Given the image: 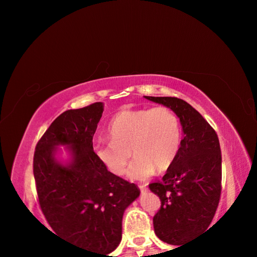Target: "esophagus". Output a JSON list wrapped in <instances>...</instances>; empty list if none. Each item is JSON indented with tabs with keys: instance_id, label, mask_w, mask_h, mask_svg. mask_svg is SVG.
<instances>
[{
	"instance_id": "esophagus-1",
	"label": "esophagus",
	"mask_w": 257,
	"mask_h": 257,
	"mask_svg": "<svg viewBox=\"0 0 257 257\" xmlns=\"http://www.w3.org/2000/svg\"><path fill=\"white\" fill-rule=\"evenodd\" d=\"M139 189H141L142 193H145V191L147 190V185H139Z\"/></svg>"
}]
</instances>
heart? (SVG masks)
Segmentation results:
<instances>
[{
    "label": "heart",
    "mask_w": 257,
    "mask_h": 257,
    "mask_svg": "<svg viewBox=\"0 0 257 257\" xmlns=\"http://www.w3.org/2000/svg\"><path fill=\"white\" fill-rule=\"evenodd\" d=\"M111 141L98 143L95 153L115 176L127 172L132 151L136 159L129 170L134 180H145L155 172L167 171L175 163L181 145V124L167 106L121 110L107 128Z\"/></svg>",
    "instance_id": "1"
}]
</instances>
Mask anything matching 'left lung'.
<instances>
[{"mask_svg":"<svg viewBox=\"0 0 257 257\" xmlns=\"http://www.w3.org/2000/svg\"><path fill=\"white\" fill-rule=\"evenodd\" d=\"M170 107L179 116L185 136L175 163L150 189L161 199L153 217L161 240L182 246L207 231L222 189V159L215 130L201 113L178 97L145 96Z\"/></svg>","mask_w":257,"mask_h":257,"instance_id":"1","label":"left lung"}]
</instances>
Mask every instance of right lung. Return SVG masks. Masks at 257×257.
<instances>
[{
    "label": "right lung",
    "instance_id": "1",
    "mask_svg": "<svg viewBox=\"0 0 257 257\" xmlns=\"http://www.w3.org/2000/svg\"><path fill=\"white\" fill-rule=\"evenodd\" d=\"M102 113L103 104L96 102L60 114L37 143L33 171L38 204L52 230L75 246L107 255L119 245L123 212L141 190L108 171L94 152ZM58 145L71 146L69 167L54 160Z\"/></svg>",
    "mask_w": 257,
    "mask_h": 257
}]
</instances>
